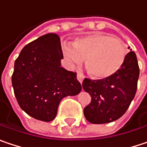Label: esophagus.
Masks as SVG:
<instances>
[{"instance_id": "34e87169", "label": "esophagus", "mask_w": 147, "mask_h": 147, "mask_svg": "<svg viewBox=\"0 0 147 147\" xmlns=\"http://www.w3.org/2000/svg\"><path fill=\"white\" fill-rule=\"evenodd\" d=\"M77 79H78L79 82L80 83V84H82L83 80H84V76H83V74H81L80 73H78V74H77Z\"/></svg>"}]
</instances>
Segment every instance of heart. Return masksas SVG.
Listing matches in <instances>:
<instances>
[{
	"label": "heart",
	"mask_w": 147,
	"mask_h": 147,
	"mask_svg": "<svg viewBox=\"0 0 147 147\" xmlns=\"http://www.w3.org/2000/svg\"><path fill=\"white\" fill-rule=\"evenodd\" d=\"M64 57L79 64L84 61L87 72L95 79L104 80L115 75L123 66L128 50L119 39L96 32L63 45Z\"/></svg>",
	"instance_id": "1"
}]
</instances>
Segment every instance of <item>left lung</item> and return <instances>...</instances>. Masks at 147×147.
<instances>
[{
    "instance_id": "left-lung-1",
    "label": "left lung",
    "mask_w": 147,
    "mask_h": 147,
    "mask_svg": "<svg viewBox=\"0 0 147 147\" xmlns=\"http://www.w3.org/2000/svg\"><path fill=\"white\" fill-rule=\"evenodd\" d=\"M139 74L136 55L129 51L123 66L113 77L98 80L84 79L83 89L91 96L90 103L84 108L85 119L100 124L121 118L136 96Z\"/></svg>"
}]
</instances>
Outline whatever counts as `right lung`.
<instances>
[{
  "mask_svg": "<svg viewBox=\"0 0 147 147\" xmlns=\"http://www.w3.org/2000/svg\"><path fill=\"white\" fill-rule=\"evenodd\" d=\"M63 58L59 36L47 34L24 46L15 61L11 83L16 99L35 119L53 120L62 99L81 91L76 73L61 67Z\"/></svg>",
  "mask_w": 147,
  "mask_h": 147,
  "instance_id": "obj_1",
  "label": "right lung"
}]
</instances>
